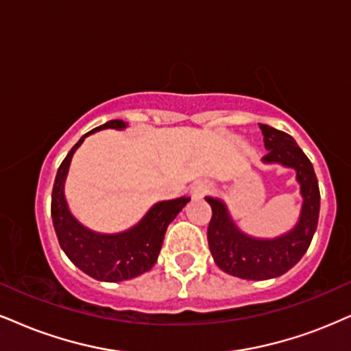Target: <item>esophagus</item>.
<instances>
[{
	"label": "esophagus",
	"mask_w": 351,
	"mask_h": 351,
	"mask_svg": "<svg viewBox=\"0 0 351 351\" xmlns=\"http://www.w3.org/2000/svg\"><path fill=\"white\" fill-rule=\"evenodd\" d=\"M211 190V184L208 180H198V182L193 184L192 187V197L193 198H202L205 197Z\"/></svg>",
	"instance_id": "obj_1"
}]
</instances>
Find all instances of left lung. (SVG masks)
<instances>
[{
	"label": "left lung",
	"mask_w": 351,
	"mask_h": 351,
	"mask_svg": "<svg viewBox=\"0 0 351 351\" xmlns=\"http://www.w3.org/2000/svg\"><path fill=\"white\" fill-rule=\"evenodd\" d=\"M261 125L263 143L268 149L263 162H280L296 171L301 184L302 202L300 221L288 234L271 241L254 239L236 228L226 206L218 198L206 197L211 206L208 245L216 265L223 271L244 280H268L287 274L301 261L317 229L321 192L309 158L288 133Z\"/></svg>",
	"instance_id": "obj_1"
}]
</instances>
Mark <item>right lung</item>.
<instances>
[{
    "mask_svg": "<svg viewBox=\"0 0 351 351\" xmlns=\"http://www.w3.org/2000/svg\"><path fill=\"white\" fill-rule=\"evenodd\" d=\"M125 127L123 120H110L86 133L60 164L51 190V219L63 252L80 270L99 281H123L151 270L161 252L169 223L190 202L189 197H180L156 203L136 226L120 234H97L73 218L63 195L73 154L90 133L102 128Z\"/></svg>",
    "mask_w": 351,
    "mask_h": 351,
    "instance_id": "1",
    "label": "right lung"
}]
</instances>
